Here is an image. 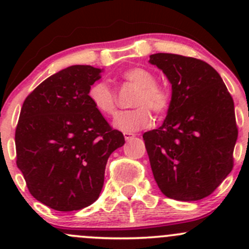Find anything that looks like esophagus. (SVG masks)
<instances>
[{
    "instance_id": "34e87169",
    "label": "esophagus",
    "mask_w": 249,
    "mask_h": 249,
    "mask_svg": "<svg viewBox=\"0 0 249 249\" xmlns=\"http://www.w3.org/2000/svg\"><path fill=\"white\" fill-rule=\"evenodd\" d=\"M124 137L125 141H131L135 137V135L132 132H124Z\"/></svg>"
}]
</instances>
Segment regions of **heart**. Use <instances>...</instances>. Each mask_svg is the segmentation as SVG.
I'll use <instances>...</instances> for the list:
<instances>
[{
  "mask_svg": "<svg viewBox=\"0 0 249 249\" xmlns=\"http://www.w3.org/2000/svg\"><path fill=\"white\" fill-rule=\"evenodd\" d=\"M123 80L137 87L131 105L135 108L118 113L114 126L125 132L145 129L152 123L149 109L162 115L170 107V92L166 88L155 83V76L143 67H131L122 73ZM89 100L92 106L104 115H114L117 110V94L106 82H96L90 87Z\"/></svg>",
  "mask_w": 249,
  "mask_h": 249,
  "instance_id": "obj_1",
  "label": "heart"
}]
</instances>
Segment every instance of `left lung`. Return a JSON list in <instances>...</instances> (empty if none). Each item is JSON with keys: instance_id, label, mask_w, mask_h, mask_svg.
<instances>
[{"instance_id": "left-lung-1", "label": "left lung", "mask_w": 249, "mask_h": 249, "mask_svg": "<svg viewBox=\"0 0 249 249\" xmlns=\"http://www.w3.org/2000/svg\"><path fill=\"white\" fill-rule=\"evenodd\" d=\"M149 62L172 85L164 123L143 134L155 182L170 199L201 200L232 170L238 134L232 97L219 73L202 60L158 53Z\"/></svg>"}]
</instances>
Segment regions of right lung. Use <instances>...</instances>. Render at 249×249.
I'll return each mask as SVG.
<instances>
[{
	"instance_id": "right-lung-1",
	"label": "right lung",
	"mask_w": 249,
	"mask_h": 249,
	"mask_svg": "<svg viewBox=\"0 0 249 249\" xmlns=\"http://www.w3.org/2000/svg\"><path fill=\"white\" fill-rule=\"evenodd\" d=\"M102 70L74 65L25 99L16 130L17 165L32 196L70 212L96 201L109 155L125 143L89 100Z\"/></svg>"
}]
</instances>
